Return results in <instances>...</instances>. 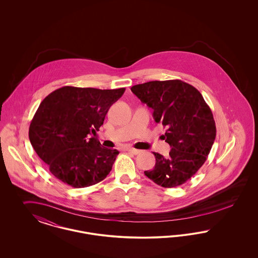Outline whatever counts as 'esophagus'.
Segmentation results:
<instances>
[{"mask_svg":"<svg viewBox=\"0 0 258 258\" xmlns=\"http://www.w3.org/2000/svg\"><path fill=\"white\" fill-rule=\"evenodd\" d=\"M125 151L131 152V153H133V154H135V155H138V154L141 152V150H137V149H135V148H126Z\"/></svg>","mask_w":258,"mask_h":258,"instance_id":"34e87169","label":"esophagus"}]
</instances>
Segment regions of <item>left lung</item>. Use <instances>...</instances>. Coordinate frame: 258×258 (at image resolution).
Masks as SVG:
<instances>
[{
    "instance_id": "8db88e82",
    "label": "left lung",
    "mask_w": 258,
    "mask_h": 258,
    "mask_svg": "<svg viewBox=\"0 0 258 258\" xmlns=\"http://www.w3.org/2000/svg\"><path fill=\"white\" fill-rule=\"evenodd\" d=\"M131 90L154 110L171 147L168 158L153 153L156 165L144 174L163 187L184 184L204 164L214 144L217 130L211 108L197 88L178 79L150 81Z\"/></svg>"
}]
</instances>
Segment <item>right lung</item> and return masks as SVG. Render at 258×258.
Returning <instances> with one entry per match:
<instances>
[{
    "mask_svg": "<svg viewBox=\"0 0 258 258\" xmlns=\"http://www.w3.org/2000/svg\"><path fill=\"white\" fill-rule=\"evenodd\" d=\"M124 90L64 86L41 101L30 123L29 138L58 180L79 188L98 184L109 174L119 152L89 137L99 131Z\"/></svg>",
    "mask_w": 258,
    "mask_h": 258,
    "instance_id": "right-lung-1",
    "label": "right lung"
}]
</instances>
